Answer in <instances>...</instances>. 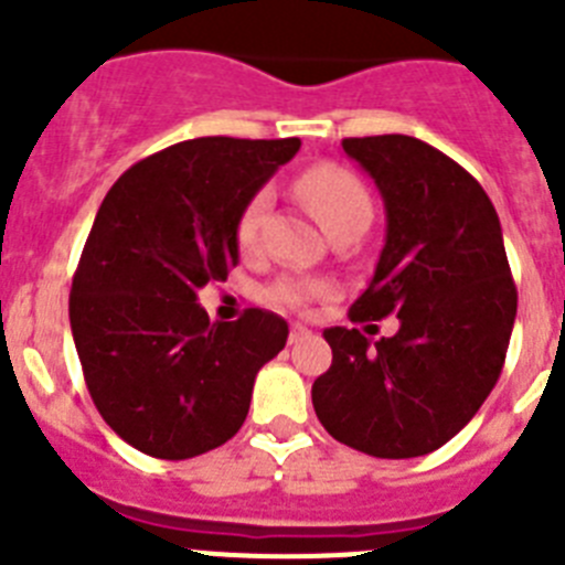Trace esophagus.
Here are the masks:
<instances>
[{
    "mask_svg": "<svg viewBox=\"0 0 565 565\" xmlns=\"http://www.w3.org/2000/svg\"><path fill=\"white\" fill-rule=\"evenodd\" d=\"M313 333L308 331L306 326H291V333H288V342L291 344H299V342H306V339H311Z\"/></svg>",
    "mask_w": 565,
    "mask_h": 565,
    "instance_id": "obj_1",
    "label": "esophagus"
}]
</instances>
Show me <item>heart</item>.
Returning a JSON list of instances; mask_svg holds the SVG:
<instances>
[{
  "instance_id": "heart-1",
  "label": "heart",
  "mask_w": 565,
  "mask_h": 565,
  "mask_svg": "<svg viewBox=\"0 0 565 565\" xmlns=\"http://www.w3.org/2000/svg\"><path fill=\"white\" fill-rule=\"evenodd\" d=\"M297 192L299 198L308 203L313 217L322 223V228H326L328 234L337 232V228L342 226H367V223H371V192L364 189V183L359 181L356 174L337 167V163H317V167L306 169L302 178L297 181ZM266 206L268 194L257 192L252 201L246 203V209L239 212L237 228H234L239 252H257ZM326 294L328 288L322 286V282H313V279L302 277H282L277 279L274 286H268L266 299L279 308H291V311H297V308L311 306L313 299L326 297Z\"/></svg>"
}]
</instances>
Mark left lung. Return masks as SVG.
I'll use <instances>...</instances> for the list:
<instances>
[{"label": "left lung", "mask_w": 565, "mask_h": 565, "mask_svg": "<svg viewBox=\"0 0 565 565\" xmlns=\"http://www.w3.org/2000/svg\"><path fill=\"white\" fill-rule=\"evenodd\" d=\"M387 212V237L351 322L396 313V337L326 328L333 362L313 382L317 418L376 458L438 450L476 416L503 371L518 288L481 183L411 135L344 138Z\"/></svg>", "instance_id": "obj_1"}]
</instances>
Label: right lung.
I'll list each match as a JSON object with an SVG mask.
<instances>
[{
    "label": "right lung",
    "instance_id": "add662e5",
    "mask_svg": "<svg viewBox=\"0 0 565 565\" xmlns=\"http://www.w3.org/2000/svg\"><path fill=\"white\" fill-rule=\"evenodd\" d=\"M299 138H194L113 183L70 288V328L104 422L163 461L203 456L243 427L254 376L286 348V319L248 308L209 322L198 288L237 266L239 212Z\"/></svg>",
    "mask_w": 565,
    "mask_h": 565
}]
</instances>
